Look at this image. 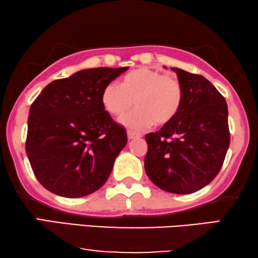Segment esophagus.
<instances>
[{
  "instance_id": "obj_1",
  "label": "esophagus",
  "mask_w": 258,
  "mask_h": 258,
  "mask_svg": "<svg viewBox=\"0 0 258 258\" xmlns=\"http://www.w3.org/2000/svg\"><path fill=\"white\" fill-rule=\"evenodd\" d=\"M126 135H128V139L129 140H134V139H137V137H141L140 134H136L132 132V130H128V133H126Z\"/></svg>"
}]
</instances>
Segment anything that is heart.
<instances>
[{"mask_svg":"<svg viewBox=\"0 0 258 258\" xmlns=\"http://www.w3.org/2000/svg\"><path fill=\"white\" fill-rule=\"evenodd\" d=\"M183 102L181 82L158 70L139 68L123 77L122 83L111 82L104 87L102 104L109 114L122 118L130 129L141 130L150 126L164 125L178 114Z\"/></svg>","mask_w":258,"mask_h":258,"instance_id":"heart-1","label":"heart"}]
</instances>
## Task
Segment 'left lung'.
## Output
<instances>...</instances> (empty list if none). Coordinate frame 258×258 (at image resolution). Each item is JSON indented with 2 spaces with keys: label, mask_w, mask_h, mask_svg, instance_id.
Masks as SVG:
<instances>
[{
  "label": "left lung",
  "mask_w": 258,
  "mask_h": 258,
  "mask_svg": "<svg viewBox=\"0 0 258 258\" xmlns=\"http://www.w3.org/2000/svg\"><path fill=\"white\" fill-rule=\"evenodd\" d=\"M183 88L176 117L146 135L144 169L154 184L172 194L195 192L220 172L230 144L228 105L206 77L172 68Z\"/></svg>",
  "instance_id": "8db88e82"
}]
</instances>
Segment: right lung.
<instances>
[{
    "label": "right lung",
    "instance_id": "right-lung-1",
    "mask_svg": "<svg viewBox=\"0 0 258 258\" xmlns=\"http://www.w3.org/2000/svg\"><path fill=\"white\" fill-rule=\"evenodd\" d=\"M126 70H81L52 81L33 102L26 151L35 176L49 191L76 199L108 179L128 137L104 109L102 93Z\"/></svg>",
    "mask_w": 258,
    "mask_h": 258
}]
</instances>
